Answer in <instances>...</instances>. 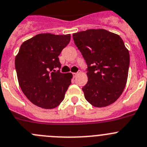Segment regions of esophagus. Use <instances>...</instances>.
Wrapping results in <instances>:
<instances>
[{"label": "esophagus", "mask_w": 147, "mask_h": 147, "mask_svg": "<svg viewBox=\"0 0 147 147\" xmlns=\"http://www.w3.org/2000/svg\"><path fill=\"white\" fill-rule=\"evenodd\" d=\"M78 74V72H74V73H72V75H73V78H75Z\"/></svg>", "instance_id": "esophagus-1"}]
</instances>
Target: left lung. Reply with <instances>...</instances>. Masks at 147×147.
I'll return each instance as SVG.
<instances>
[{
	"label": "left lung",
	"mask_w": 147,
	"mask_h": 147,
	"mask_svg": "<svg viewBox=\"0 0 147 147\" xmlns=\"http://www.w3.org/2000/svg\"><path fill=\"white\" fill-rule=\"evenodd\" d=\"M74 42L87 64L88 83L82 90L96 107L115 102L123 93L128 75L130 55L118 35L106 30L74 33Z\"/></svg>",
	"instance_id": "left-lung-1"
}]
</instances>
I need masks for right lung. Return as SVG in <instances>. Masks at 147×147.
<instances>
[{"label": "right lung", "mask_w": 147, "mask_h": 147, "mask_svg": "<svg viewBox=\"0 0 147 147\" xmlns=\"http://www.w3.org/2000/svg\"><path fill=\"white\" fill-rule=\"evenodd\" d=\"M70 39L69 34H38L20 46L15 59L18 81L24 95L36 106L53 109L64 100L72 75L60 72L59 56Z\"/></svg>", "instance_id": "1"}]
</instances>
